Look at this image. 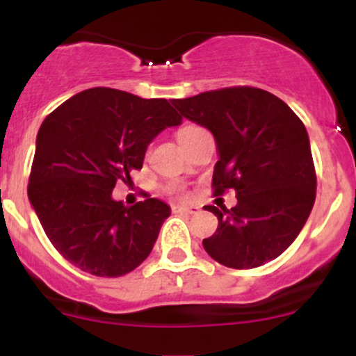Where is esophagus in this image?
I'll return each instance as SVG.
<instances>
[{"mask_svg": "<svg viewBox=\"0 0 356 356\" xmlns=\"http://www.w3.org/2000/svg\"><path fill=\"white\" fill-rule=\"evenodd\" d=\"M172 212H184V214H195V212H199V207H195V206H179V204H175V206H172Z\"/></svg>", "mask_w": 356, "mask_h": 356, "instance_id": "esophagus-1", "label": "esophagus"}]
</instances>
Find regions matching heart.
<instances>
[{"label":"heart","mask_w":356,"mask_h":356,"mask_svg":"<svg viewBox=\"0 0 356 356\" xmlns=\"http://www.w3.org/2000/svg\"><path fill=\"white\" fill-rule=\"evenodd\" d=\"M195 129H199V127L195 125H184L182 129L177 130V140L179 144H184L186 142V138L189 137V134L194 132ZM165 192H169V194H182V187L177 186V184H169V186H165Z\"/></svg>","instance_id":"obj_1"}]
</instances>
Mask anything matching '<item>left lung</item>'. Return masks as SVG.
I'll return each instance as SVG.
<instances>
[{"label":"left lung","mask_w":356,"mask_h":356,"mask_svg":"<svg viewBox=\"0 0 356 356\" xmlns=\"http://www.w3.org/2000/svg\"><path fill=\"white\" fill-rule=\"evenodd\" d=\"M172 105L216 138L214 195L232 189L238 197L231 209L206 206L219 220L202 241L207 254L234 269L276 259L303 229L316 197L303 122L283 100L256 87L209 90Z\"/></svg>","instance_id":"obj_1"}]
</instances>
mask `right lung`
Listing matches in <instances>:
<instances>
[{
    "label": "right lung",
    "instance_id": "right-lung-1",
    "mask_svg": "<svg viewBox=\"0 0 356 356\" xmlns=\"http://www.w3.org/2000/svg\"><path fill=\"white\" fill-rule=\"evenodd\" d=\"M181 122L165 99L107 87L76 93L44 118L28 197L65 259L90 275L117 277L150 254L170 207L149 194L127 207L112 191L142 169L152 138Z\"/></svg>",
    "mask_w": 356,
    "mask_h": 356
}]
</instances>
